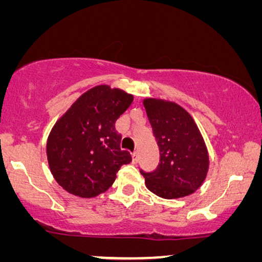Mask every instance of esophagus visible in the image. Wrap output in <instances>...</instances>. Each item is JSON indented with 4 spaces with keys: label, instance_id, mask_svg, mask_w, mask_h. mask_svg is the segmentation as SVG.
<instances>
[{
    "label": "esophagus",
    "instance_id": "esophagus-1",
    "mask_svg": "<svg viewBox=\"0 0 262 262\" xmlns=\"http://www.w3.org/2000/svg\"><path fill=\"white\" fill-rule=\"evenodd\" d=\"M132 163L134 164H136L137 163V160H138V154H137V151H134V153H132Z\"/></svg>",
    "mask_w": 262,
    "mask_h": 262
}]
</instances>
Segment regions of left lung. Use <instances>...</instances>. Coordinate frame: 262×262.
Segmentation results:
<instances>
[{
	"instance_id": "1",
	"label": "left lung",
	"mask_w": 262,
	"mask_h": 262,
	"mask_svg": "<svg viewBox=\"0 0 262 262\" xmlns=\"http://www.w3.org/2000/svg\"><path fill=\"white\" fill-rule=\"evenodd\" d=\"M143 105L160 150L157 169L141 171L146 187L164 199L192 194L203 185L209 170L208 148L198 126L175 102L144 98Z\"/></svg>"
}]
</instances>
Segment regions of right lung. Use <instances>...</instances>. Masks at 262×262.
<instances>
[{
	"label": "right lung",
	"instance_id": "add662e5",
	"mask_svg": "<svg viewBox=\"0 0 262 262\" xmlns=\"http://www.w3.org/2000/svg\"><path fill=\"white\" fill-rule=\"evenodd\" d=\"M134 101L120 89L98 85L82 93L58 119L47 138V160L57 183L80 198L105 192L131 156L120 149L116 119Z\"/></svg>",
	"mask_w": 262,
	"mask_h": 262
}]
</instances>
